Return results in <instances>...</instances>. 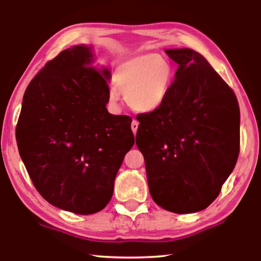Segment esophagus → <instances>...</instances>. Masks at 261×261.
<instances>
[{
	"instance_id": "obj_1",
	"label": "esophagus",
	"mask_w": 261,
	"mask_h": 261,
	"mask_svg": "<svg viewBox=\"0 0 261 261\" xmlns=\"http://www.w3.org/2000/svg\"><path fill=\"white\" fill-rule=\"evenodd\" d=\"M138 125H139V123H138V122H137L136 120H134V121H132V123H131V129H132V131H134V134H135V135L137 134V130H138Z\"/></svg>"
}]
</instances>
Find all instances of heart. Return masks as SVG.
Masks as SVG:
<instances>
[{"label":"heart","instance_id":"heart-1","mask_svg":"<svg viewBox=\"0 0 261 261\" xmlns=\"http://www.w3.org/2000/svg\"><path fill=\"white\" fill-rule=\"evenodd\" d=\"M173 78L172 65L158 54L137 55L115 69L113 83L124 94L131 109L141 113L154 112L164 103ZM110 100L117 103L120 94L111 89Z\"/></svg>","mask_w":261,"mask_h":261}]
</instances>
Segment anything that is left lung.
I'll use <instances>...</instances> for the list:
<instances>
[{"label": "left lung", "mask_w": 261, "mask_h": 261, "mask_svg": "<svg viewBox=\"0 0 261 261\" xmlns=\"http://www.w3.org/2000/svg\"><path fill=\"white\" fill-rule=\"evenodd\" d=\"M178 64L163 105L137 116L136 144L158 206L197 213L218 197L240 152L237 96L201 54L166 49Z\"/></svg>", "instance_id": "obj_1"}]
</instances>
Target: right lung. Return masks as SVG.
I'll use <instances>...</instances> for the list:
<instances>
[{"instance_id":"1","label":"right lung","mask_w":261,"mask_h":261,"mask_svg":"<svg viewBox=\"0 0 261 261\" xmlns=\"http://www.w3.org/2000/svg\"><path fill=\"white\" fill-rule=\"evenodd\" d=\"M91 48L64 49L24 91L15 138L36 190L50 205L80 215L104 209L135 144L132 119L107 112V69L93 66Z\"/></svg>"}]
</instances>
